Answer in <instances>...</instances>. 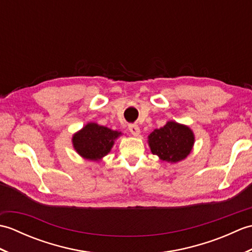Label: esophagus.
<instances>
[{
    "instance_id": "1",
    "label": "esophagus",
    "mask_w": 252,
    "mask_h": 252,
    "mask_svg": "<svg viewBox=\"0 0 252 252\" xmlns=\"http://www.w3.org/2000/svg\"><path fill=\"white\" fill-rule=\"evenodd\" d=\"M129 131H130L134 136H138V135H140V133H141L140 127H138L137 125H130V126H129Z\"/></svg>"
}]
</instances>
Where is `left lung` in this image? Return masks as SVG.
<instances>
[{
  "instance_id": "8db88e82",
  "label": "left lung",
  "mask_w": 252,
  "mask_h": 252,
  "mask_svg": "<svg viewBox=\"0 0 252 252\" xmlns=\"http://www.w3.org/2000/svg\"><path fill=\"white\" fill-rule=\"evenodd\" d=\"M194 133L187 126L175 121L154 130L148 135L151 151L161 160L168 162H179L190 154L194 146Z\"/></svg>"
}]
</instances>
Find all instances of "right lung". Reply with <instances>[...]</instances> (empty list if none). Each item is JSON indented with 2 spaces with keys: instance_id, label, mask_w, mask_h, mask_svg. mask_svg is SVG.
Returning <instances> with one entry per match:
<instances>
[{
  "instance_id": "right-lung-1",
  "label": "right lung",
  "mask_w": 252,
  "mask_h": 252,
  "mask_svg": "<svg viewBox=\"0 0 252 252\" xmlns=\"http://www.w3.org/2000/svg\"><path fill=\"white\" fill-rule=\"evenodd\" d=\"M121 132L90 122L72 136V144L76 152L88 160H100L110 152L115 140Z\"/></svg>"
}]
</instances>
